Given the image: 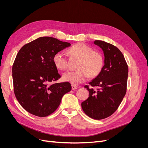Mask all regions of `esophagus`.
Segmentation results:
<instances>
[{"label": "esophagus", "mask_w": 148, "mask_h": 148, "mask_svg": "<svg viewBox=\"0 0 148 148\" xmlns=\"http://www.w3.org/2000/svg\"><path fill=\"white\" fill-rule=\"evenodd\" d=\"M77 88H78V86H77L75 84H72V89L73 90H75Z\"/></svg>", "instance_id": "esophagus-1"}]
</instances>
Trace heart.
I'll use <instances>...</instances> for the list:
<instances>
[{"instance_id": "1", "label": "heart", "mask_w": 148, "mask_h": 148, "mask_svg": "<svg viewBox=\"0 0 148 148\" xmlns=\"http://www.w3.org/2000/svg\"><path fill=\"white\" fill-rule=\"evenodd\" d=\"M69 52L80 58L78 64V70L68 71L63 74V79L66 82L78 84L87 80L89 75L95 77L101 71L104 65L102 54L93 51L90 47L83 43H77L69 49ZM53 61L56 67L60 70L68 68V59L63 51L54 54Z\"/></svg>"}]
</instances>
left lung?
I'll use <instances>...</instances> for the list:
<instances>
[{"instance_id": "obj_1", "label": "left lung", "mask_w": 148, "mask_h": 148, "mask_svg": "<svg viewBox=\"0 0 148 148\" xmlns=\"http://www.w3.org/2000/svg\"><path fill=\"white\" fill-rule=\"evenodd\" d=\"M94 44L104 54V65L99 74L84 88L89 97L82 103L84 112L90 118L99 120L111 116L118 109L127 92L128 68L122 52L116 46L103 41ZM93 87L98 88L94 90Z\"/></svg>"}]
</instances>
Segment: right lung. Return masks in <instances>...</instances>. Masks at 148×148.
Returning a JSON list of instances; mask_svg holds the SVG:
<instances>
[{"instance_id": "1", "label": "right lung", "mask_w": 148, "mask_h": 148, "mask_svg": "<svg viewBox=\"0 0 148 148\" xmlns=\"http://www.w3.org/2000/svg\"><path fill=\"white\" fill-rule=\"evenodd\" d=\"M71 45L49 36L40 37L23 46L12 66L15 97L23 108L35 116L45 117L55 111L66 93L68 82L51 83L60 78L53 58Z\"/></svg>"}]
</instances>
